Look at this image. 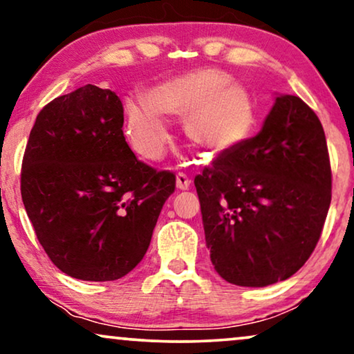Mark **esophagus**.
<instances>
[{
    "label": "esophagus",
    "mask_w": 354,
    "mask_h": 354,
    "mask_svg": "<svg viewBox=\"0 0 354 354\" xmlns=\"http://www.w3.org/2000/svg\"><path fill=\"white\" fill-rule=\"evenodd\" d=\"M176 182H177V188H178V190H188V188H190V185H192L190 178H188V177L185 176V174H182V172L177 174Z\"/></svg>",
    "instance_id": "1"
}]
</instances>
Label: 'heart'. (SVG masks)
<instances>
[{
    "label": "heart",
    "mask_w": 354,
    "mask_h": 354,
    "mask_svg": "<svg viewBox=\"0 0 354 354\" xmlns=\"http://www.w3.org/2000/svg\"><path fill=\"white\" fill-rule=\"evenodd\" d=\"M125 129L133 148L156 161L171 140L167 114L183 115L187 138L221 156L239 148L254 127L246 86L219 69H196L154 86L149 98L125 101Z\"/></svg>",
    "instance_id": "heart-1"
}]
</instances>
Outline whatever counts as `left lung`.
Listing matches in <instances>:
<instances>
[{
    "mask_svg": "<svg viewBox=\"0 0 354 354\" xmlns=\"http://www.w3.org/2000/svg\"><path fill=\"white\" fill-rule=\"evenodd\" d=\"M216 272L240 287L287 280L316 248L332 200L321 120L277 95L263 129L195 177Z\"/></svg>",
    "mask_w": 354,
    "mask_h": 354,
    "instance_id": "obj_1",
    "label": "left lung"
}]
</instances>
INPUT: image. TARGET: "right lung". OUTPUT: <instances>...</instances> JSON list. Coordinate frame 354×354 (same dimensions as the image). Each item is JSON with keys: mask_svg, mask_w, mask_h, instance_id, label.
Segmentation results:
<instances>
[{"mask_svg": "<svg viewBox=\"0 0 354 354\" xmlns=\"http://www.w3.org/2000/svg\"><path fill=\"white\" fill-rule=\"evenodd\" d=\"M122 125L119 96L88 84L48 103L28 137L24 206L48 258L74 279L129 274L176 190L172 172L138 161Z\"/></svg>", "mask_w": 354, "mask_h": 354, "instance_id": "1", "label": "right lung"}]
</instances>
